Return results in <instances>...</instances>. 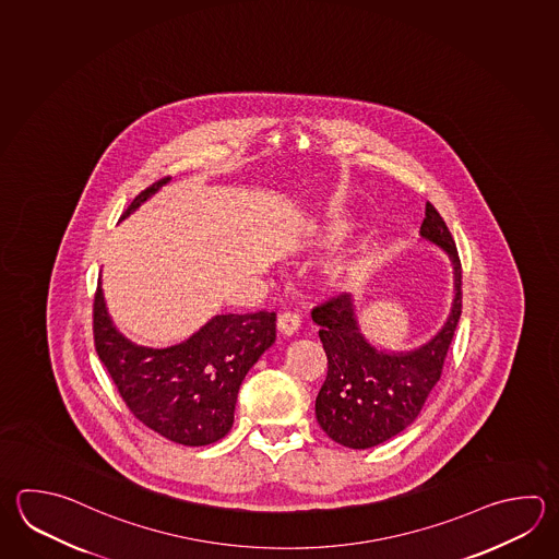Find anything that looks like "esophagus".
<instances>
[{
  "label": "esophagus",
  "mask_w": 559,
  "mask_h": 559,
  "mask_svg": "<svg viewBox=\"0 0 559 559\" xmlns=\"http://www.w3.org/2000/svg\"><path fill=\"white\" fill-rule=\"evenodd\" d=\"M299 316H296V313H280L277 316V331L282 333V335H285V337H289V335H294V333H297V329H299Z\"/></svg>",
  "instance_id": "esophagus-1"
}]
</instances>
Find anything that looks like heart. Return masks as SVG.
Masks as SVG:
<instances>
[{"mask_svg": "<svg viewBox=\"0 0 559 559\" xmlns=\"http://www.w3.org/2000/svg\"><path fill=\"white\" fill-rule=\"evenodd\" d=\"M345 224H333V226H329L328 230L323 231L319 238H323V240H337L341 234L345 231ZM350 272H353V267L350 265H335V267H331L328 272V282L331 287H343V285L347 284V280H349Z\"/></svg>", "mask_w": 559, "mask_h": 559, "instance_id": "heart-1", "label": "heart"}]
</instances>
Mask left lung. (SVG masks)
Wrapping results in <instances>:
<instances>
[{
    "label": "left lung",
    "instance_id": "left-lung-1",
    "mask_svg": "<svg viewBox=\"0 0 559 559\" xmlns=\"http://www.w3.org/2000/svg\"><path fill=\"white\" fill-rule=\"evenodd\" d=\"M420 238L447 253L454 297L437 335L411 350L379 349L362 333L349 294L311 311L328 355V379L316 399L319 427L347 449H372L415 423L440 379L462 313V270L444 219L427 202Z\"/></svg>",
    "mask_w": 559,
    "mask_h": 559
}]
</instances>
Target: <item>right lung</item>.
<instances>
[{
    "mask_svg": "<svg viewBox=\"0 0 559 559\" xmlns=\"http://www.w3.org/2000/svg\"><path fill=\"white\" fill-rule=\"evenodd\" d=\"M168 182L163 178L143 190L121 219ZM93 333L97 355L132 415L176 444L206 447L230 432L241 381L274 345L275 313L214 316L182 343L153 349L115 328L99 280Z\"/></svg>",
    "mask_w": 559,
    "mask_h": 559,
    "instance_id": "right-lung-1",
    "label": "right lung"
}]
</instances>
